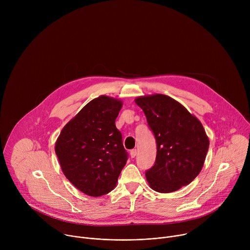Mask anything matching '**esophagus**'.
<instances>
[{"instance_id": "34e87169", "label": "esophagus", "mask_w": 250, "mask_h": 250, "mask_svg": "<svg viewBox=\"0 0 250 250\" xmlns=\"http://www.w3.org/2000/svg\"><path fill=\"white\" fill-rule=\"evenodd\" d=\"M129 154H130L131 158H134V157L136 156V149H131L130 152H129Z\"/></svg>"}]
</instances>
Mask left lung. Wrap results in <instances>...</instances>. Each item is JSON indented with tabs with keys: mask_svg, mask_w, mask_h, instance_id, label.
Listing matches in <instances>:
<instances>
[{
	"mask_svg": "<svg viewBox=\"0 0 250 250\" xmlns=\"http://www.w3.org/2000/svg\"><path fill=\"white\" fill-rule=\"evenodd\" d=\"M135 103L156 139L155 163L146 172L150 188L171 193L190 184L201 172L209 146L201 122L166 95L138 97Z\"/></svg>",
	"mask_w": 250,
	"mask_h": 250,
	"instance_id": "1",
	"label": "left lung"
}]
</instances>
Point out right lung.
Returning a JSON list of instances; mask_svg holds the SVG:
<instances>
[{
	"label": "right lung",
	"mask_w": 250,
	"mask_h": 250,
	"mask_svg": "<svg viewBox=\"0 0 250 250\" xmlns=\"http://www.w3.org/2000/svg\"><path fill=\"white\" fill-rule=\"evenodd\" d=\"M123 103L108 96L89 102L61 130L55 153L67 179L91 197L111 192L127 152L116 119Z\"/></svg>",
	"instance_id": "right-lung-1"
}]
</instances>
